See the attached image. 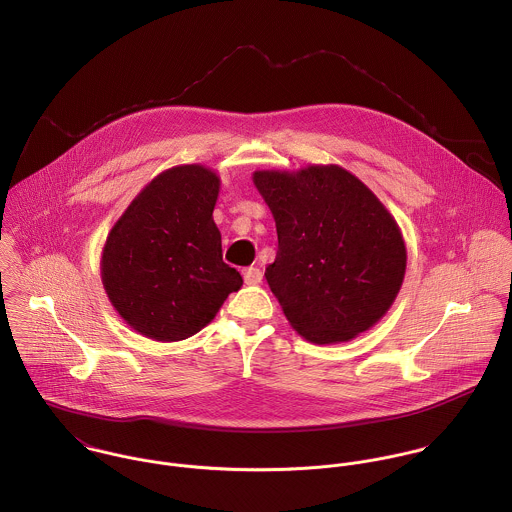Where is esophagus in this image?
I'll return each instance as SVG.
<instances>
[{
  "mask_svg": "<svg viewBox=\"0 0 512 512\" xmlns=\"http://www.w3.org/2000/svg\"><path fill=\"white\" fill-rule=\"evenodd\" d=\"M243 281H245V284L261 283V281H263V273H261V269H257V267L243 269Z\"/></svg>",
  "mask_w": 512,
  "mask_h": 512,
  "instance_id": "esophagus-1",
  "label": "esophagus"
}]
</instances>
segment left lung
Segmentation results:
<instances>
[{
	"label": "left lung",
	"mask_w": 512,
	"mask_h": 512,
	"mask_svg": "<svg viewBox=\"0 0 512 512\" xmlns=\"http://www.w3.org/2000/svg\"><path fill=\"white\" fill-rule=\"evenodd\" d=\"M279 251L265 271L290 326L312 343L353 340L391 308L406 247L379 198L338 165L257 171Z\"/></svg>",
	"instance_id": "left-lung-1"
}]
</instances>
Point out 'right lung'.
<instances>
[{"label":"right lung","mask_w":512,"mask_h":512,"mask_svg":"<svg viewBox=\"0 0 512 512\" xmlns=\"http://www.w3.org/2000/svg\"><path fill=\"white\" fill-rule=\"evenodd\" d=\"M218 174L180 165L155 176L127 206L102 253V283L141 336L180 341L208 326L241 275L222 259L214 222Z\"/></svg>","instance_id":"obj_1"}]
</instances>
